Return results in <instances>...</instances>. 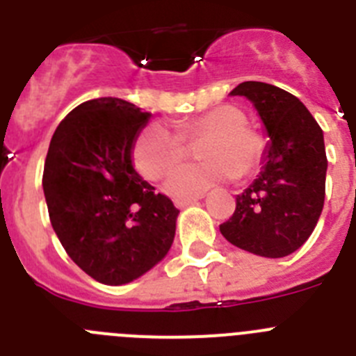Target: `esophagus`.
<instances>
[{"label":"esophagus","instance_id":"esophagus-1","mask_svg":"<svg viewBox=\"0 0 356 356\" xmlns=\"http://www.w3.org/2000/svg\"><path fill=\"white\" fill-rule=\"evenodd\" d=\"M201 197H203V194H200V196H194V197H185V200H176L175 205H176V209H185V207L197 203Z\"/></svg>","mask_w":356,"mask_h":356}]
</instances>
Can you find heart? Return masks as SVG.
I'll return each instance as SVG.
<instances>
[{"label": "heart", "instance_id": "b5f03b06", "mask_svg": "<svg viewBox=\"0 0 356 356\" xmlns=\"http://www.w3.org/2000/svg\"><path fill=\"white\" fill-rule=\"evenodd\" d=\"M246 114L234 105H219L205 114L181 122L178 131L163 124H151L135 140L134 163L147 180H160L185 159L184 139L205 143L200 159L176 169L165 181L172 197H194L232 176L244 178L259 169L266 151V139L246 127Z\"/></svg>", "mask_w": 356, "mask_h": 356}]
</instances>
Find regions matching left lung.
I'll return each mask as SVG.
<instances>
[{"label":"left lung","instance_id":"obj_1","mask_svg":"<svg viewBox=\"0 0 356 356\" xmlns=\"http://www.w3.org/2000/svg\"><path fill=\"white\" fill-rule=\"evenodd\" d=\"M259 112L269 143L260 175L237 196L234 216L219 226L234 246L282 259L312 235L325 205V137L307 106L287 90L244 81L232 90Z\"/></svg>","mask_w":356,"mask_h":356}]
</instances>
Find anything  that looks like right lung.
Returning <instances> with one entry per match:
<instances>
[{"instance_id":"add662e5","label":"right lung","mask_w":356,"mask_h":356,"mask_svg":"<svg viewBox=\"0 0 356 356\" xmlns=\"http://www.w3.org/2000/svg\"><path fill=\"white\" fill-rule=\"evenodd\" d=\"M151 114L119 97L90 99L56 127L42 188L71 260L105 285L146 275L171 250L180 210L134 168L135 140Z\"/></svg>"}]
</instances>
